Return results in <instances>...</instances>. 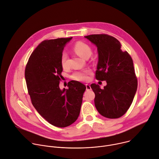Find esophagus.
Listing matches in <instances>:
<instances>
[{
	"mask_svg": "<svg viewBox=\"0 0 159 159\" xmlns=\"http://www.w3.org/2000/svg\"><path fill=\"white\" fill-rule=\"evenodd\" d=\"M86 90H90V89H91V86H90V85L86 84Z\"/></svg>",
	"mask_w": 159,
	"mask_h": 159,
	"instance_id": "34e87169",
	"label": "esophagus"
}]
</instances>
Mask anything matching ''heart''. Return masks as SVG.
<instances>
[{"label":"heart","instance_id":"1","mask_svg":"<svg viewBox=\"0 0 159 159\" xmlns=\"http://www.w3.org/2000/svg\"><path fill=\"white\" fill-rule=\"evenodd\" d=\"M74 51L78 54L80 57L84 59H86L87 57H89V56L92 54L91 48L87 44L83 42H78L73 46ZM68 56L67 53L63 52L61 57V64L63 68H67L68 66ZM88 71H78L75 72L72 78L76 80L85 81L88 80Z\"/></svg>","mask_w":159,"mask_h":159}]
</instances>
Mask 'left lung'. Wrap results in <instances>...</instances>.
<instances>
[{
    "label": "left lung",
    "instance_id": "1",
    "mask_svg": "<svg viewBox=\"0 0 159 159\" xmlns=\"http://www.w3.org/2000/svg\"><path fill=\"white\" fill-rule=\"evenodd\" d=\"M84 38L97 48L96 78L107 81L103 89L98 84H91L95 94L94 105L106 118H120L130 108L137 92V79L133 60L112 36L92 34Z\"/></svg>",
    "mask_w": 159,
    "mask_h": 159
}]
</instances>
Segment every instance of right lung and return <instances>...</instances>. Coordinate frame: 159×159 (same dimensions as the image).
<instances>
[{
  "label": "right lung",
  "instance_id": "obj_1",
  "mask_svg": "<svg viewBox=\"0 0 159 159\" xmlns=\"http://www.w3.org/2000/svg\"><path fill=\"white\" fill-rule=\"evenodd\" d=\"M73 38L43 41L31 54L25 78L32 103L50 124L66 127L78 118L86 86L71 81L68 89L59 88L63 49Z\"/></svg>",
  "mask_w": 159,
  "mask_h": 159
}]
</instances>
